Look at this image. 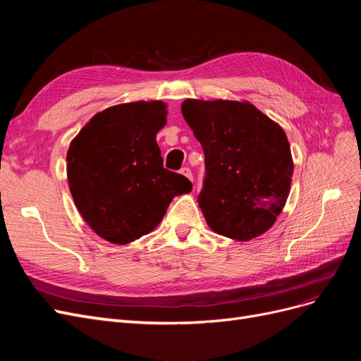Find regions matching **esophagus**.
I'll use <instances>...</instances> for the list:
<instances>
[{"label":"esophagus","instance_id":"esophagus-1","mask_svg":"<svg viewBox=\"0 0 361 361\" xmlns=\"http://www.w3.org/2000/svg\"><path fill=\"white\" fill-rule=\"evenodd\" d=\"M180 174H183V176L188 178L190 180L192 179V173H191V170H190L188 167H182V169H180Z\"/></svg>","mask_w":361,"mask_h":361}]
</instances>
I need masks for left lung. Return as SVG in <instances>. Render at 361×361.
<instances>
[{
	"label": "left lung",
	"mask_w": 361,
	"mask_h": 361,
	"mask_svg": "<svg viewBox=\"0 0 361 361\" xmlns=\"http://www.w3.org/2000/svg\"><path fill=\"white\" fill-rule=\"evenodd\" d=\"M182 114L204 152L199 206L218 235L250 241L276 223L290 191L285 130L255 105L187 99Z\"/></svg>",
	"instance_id": "left-lung-1"
}]
</instances>
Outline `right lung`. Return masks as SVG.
<instances>
[{
    "label": "right lung",
    "mask_w": 361,
    "mask_h": 361,
    "mask_svg": "<svg viewBox=\"0 0 361 361\" xmlns=\"http://www.w3.org/2000/svg\"><path fill=\"white\" fill-rule=\"evenodd\" d=\"M162 101L120 104L94 114L68 150L76 209L94 233L129 244L161 223L170 202L191 182L164 169L157 143L167 122Z\"/></svg>",
    "instance_id": "add662e5"
}]
</instances>
